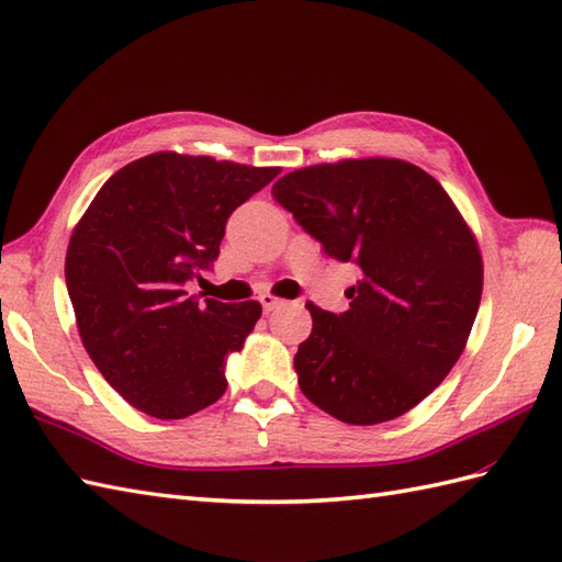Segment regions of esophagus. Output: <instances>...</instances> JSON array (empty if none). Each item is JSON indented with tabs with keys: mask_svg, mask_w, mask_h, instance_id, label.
I'll return each instance as SVG.
<instances>
[{
	"mask_svg": "<svg viewBox=\"0 0 562 562\" xmlns=\"http://www.w3.org/2000/svg\"><path fill=\"white\" fill-rule=\"evenodd\" d=\"M260 304H262V312H274V308L282 306L284 302L278 300V296H274V294H262L260 296Z\"/></svg>",
	"mask_w": 562,
	"mask_h": 562,
	"instance_id": "obj_1",
	"label": "esophagus"
}]
</instances>
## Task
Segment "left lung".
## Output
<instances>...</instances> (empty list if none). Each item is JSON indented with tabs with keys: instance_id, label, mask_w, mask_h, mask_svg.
<instances>
[{
	"instance_id": "8db88e82",
	"label": "left lung",
	"mask_w": 562,
	"mask_h": 562,
	"mask_svg": "<svg viewBox=\"0 0 562 562\" xmlns=\"http://www.w3.org/2000/svg\"><path fill=\"white\" fill-rule=\"evenodd\" d=\"M272 198L362 278L350 308L308 302L294 355L304 396L348 425L408 413L457 364L483 294V256L459 207L420 166L367 157L282 176Z\"/></svg>"
}]
</instances>
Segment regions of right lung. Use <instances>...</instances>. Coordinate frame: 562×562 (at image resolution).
I'll use <instances>...</instances> for the list:
<instances>
[{
	"label": "right lung",
	"instance_id": "obj_1",
	"mask_svg": "<svg viewBox=\"0 0 562 562\" xmlns=\"http://www.w3.org/2000/svg\"><path fill=\"white\" fill-rule=\"evenodd\" d=\"M280 166L154 151L115 171L71 232L65 280L83 348L103 379L159 420H181L226 391V355L262 308L190 296L220 256L229 214Z\"/></svg>",
	"mask_w": 562,
	"mask_h": 562
}]
</instances>
